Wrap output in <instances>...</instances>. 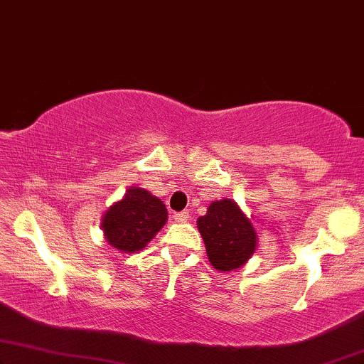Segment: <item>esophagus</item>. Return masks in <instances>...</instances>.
Returning a JSON list of instances; mask_svg holds the SVG:
<instances>
[{"instance_id":"1","label":"esophagus","mask_w":364,"mask_h":364,"mask_svg":"<svg viewBox=\"0 0 364 364\" xmlns=\"http://www.w3.org/2000/svg\"><path fill=\"white\" fill-rule=\"evenodd\" d=\"M173 218H175L176 223H186L189 219V214H188V211H181V213H176Z\"/></svg>"}]
</instances>
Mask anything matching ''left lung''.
<instances>
[{"instance_id":"1","label":"left lung","mask_w":364,"mask_h":364,"mask_svg":"<svg viewBox=\"0 0 364 364\" xmlns=\"http://www.w3.org/2000/svg\"><path fill=\"white\" fill-rule=\"evenodd\" d=\"M209 262L218 270H234L254 254L257 235L249 218L240 211L237 203L224 198L209 204L208 213L198 219Z\"/></svg>"}]
</instances>
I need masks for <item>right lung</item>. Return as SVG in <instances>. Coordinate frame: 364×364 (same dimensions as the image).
<instances>
[{
  "label": "right lung",
  "mask_w": 364,
  "mask_h": 364,
  "mask_svg": "<svg viewBox=\"0 0 364 364\" xmlns=\"http://www.w3.org/2000/svg\"><path fill=\"white\" fill-rule=\"evenodd\" d=\"M163 201L143 188H130L125 196L107 209L102 218L104 235L112 247L132 254L146 247L166 224Z\"/></svg>",
  "instance_id": "1"
}]
</instances>
